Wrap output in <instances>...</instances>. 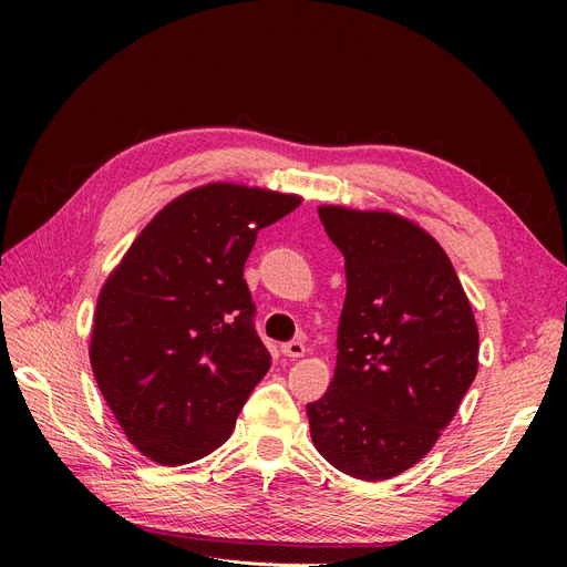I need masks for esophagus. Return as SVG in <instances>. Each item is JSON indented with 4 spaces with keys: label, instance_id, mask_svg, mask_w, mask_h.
<instances>
[{
    "label": "esophagus",
    "instance_id": "obj_1",
    "mask_svg": "<svg viewBox=\"0 0 567 567\" xmlns=\"http://www.w3.org/2000/svg\"><path fill=\"white\" fill-rule=\"evenodd\" d=\"M282 353L289 355V359H303V355H306V344L299 342V340L287 342V344H282Z\"/></svg>",
    "mask_w": 567,
    "mask_h": 567
}]
</instances>
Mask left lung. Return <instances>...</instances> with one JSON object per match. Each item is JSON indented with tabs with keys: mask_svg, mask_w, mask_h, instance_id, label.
Instances as JSON below:
<instances>
[{
	"mask_svg": "<svg viewBox=\"0 0 567 567\" xmlns=\"http://www.w3.org/2000/svg\"><path fill=\"white\" fill-rule=\"evenodd\" d=\"M344 255L333 381L308 404L319 455L359 481L419 464L478 372V326L436 238L391 212L317 208Z\"/></svg>",
	"mask_w": 567,
	"mask_h": 567,
	"instance_id": "obj_1",
	"label": "left lung"
}]
</instances>
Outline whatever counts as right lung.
<instances>
[{"instance_id": "right-lung-1", "label": "right lung", "mask_w": 567, "mask_h": 567, "mask_svg": "<svg viewBox=\"0 0 567 567\" xmlns=\"http://www.w3.org/2000/svg\"><path fill=\"white\" fill-rule=\"evenodd\" d=\"M299 195L206 184L172 199L107 276L89 361L135 449L178 466L214 453L271 368L244 264Z\"/></svg>"}]
</instances>
